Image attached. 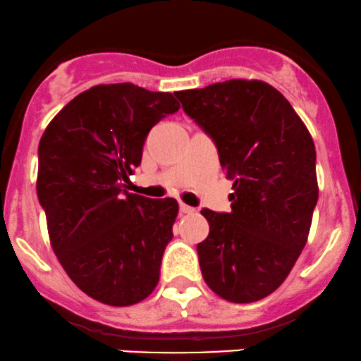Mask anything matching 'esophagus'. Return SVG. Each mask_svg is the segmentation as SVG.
<instances>
[{"label": "esophagus", "mask_w": 361, "mask_h": 361, "mask_svg": "<svg viewBox=\"0 0 361 361\" xmlns=\"http://www.w3.org/2000/svg\"><path fill=\"white\" fill-rule=\"evenodd\" d=\"M179 208H180V212H182V214H195V208H192V207H189V205H185V203H180V205H179Z\"/></svg>", "instance_id": "34e87169"}]
</instances>
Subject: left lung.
Wrapping results in <instances>:
<instances>
[{
    "instance_id": "obj_1",
    "label": "left lung",
    "mask_w": 361,
    "mask_h": 361,
    "mask_svg": "<svg viewBox=\"0 0 361 361\" xmlns=\"http://www.w3.org/2000/svg\"><path fill=\"white\" fill-rule=\"evenodd\" d=\"M212 137L233 179L231 212L203 208V280L236 304L261 300L285 281L310 235L318 202L313 137L287 99L261 80H229L176 92Z\"/></svg>"
}]
</instances>
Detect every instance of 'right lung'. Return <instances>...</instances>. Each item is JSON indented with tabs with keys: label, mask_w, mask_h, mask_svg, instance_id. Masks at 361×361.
Listing matches in <instances>:
<instances>
[{
	"label": "right lung",
	"mask_w": 361,
	"mask_h": 361,
	"mask_svg": "<svg viewBox=\"0 0 361 361\" xmlns=\"http://www.w3.org/2000/svg\"><path fill=\"white\" fill-rule=\"evenodd\" d=\"M180 104L132 83L81 92L44 130L36 191L51 248L92 299L132 306L159 280L179 203L126 192L147 133Z\"/></svg>",
	"instance_id": "right-lung-1"
}]
</instances>
